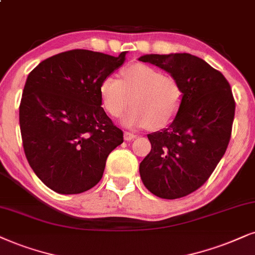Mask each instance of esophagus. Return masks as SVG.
<instances>
[{"label":"esophagus","mask_w":255,"mask_h":255,"mask_svg":"<svg viewBox=\"0 0 255 255\" xmlns=\"http://www.w3.org/2000/svg\"><path fill=\"white\" fill-rule=\"evenodd\" d=\"M124 136H125L126 141H131V140H134V138H136L137 135H135L133 133H129V131H126Z\"/></svg>","instance_id":"34e87169"}]
</instances>
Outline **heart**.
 I'll list each match as a JSON object with an SVG mask.
<instances>
[{
    "instance_id": "obj_1",
    "label": "heart",
    "mask_w": 255,
    "mask_h": 255,
    "mask_svg": "<svg viewBox=\"0 0 255 255\" xmlns=\"http://www.w3.org/2000/svg\"><path fill=\"white\" fill-rule=\"evenodd\" d=\"M122 80L107 76L100 86V96L106 112L119 118L133 108L122 122L127 127L162 128L178 114L183 100V88L175 77L143 63H135L121 73Z\"/></svg>"
}]
</instances>
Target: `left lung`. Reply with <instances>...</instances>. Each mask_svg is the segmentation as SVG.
Wrapping results in <instances>:
<instances>
[{"instance_id": "obj_1", "label": "left lung", "mask_w": 255, "mask_h": 255, "mask_svg": "<svg viewBox=\"0 0 255 255\" xmlns=\"http://www.w3.org/2000/svg\"><path fill=\"white\" fill-rule=\"evenodd\" d=\"M138 60L182 85L178 114L165 129L148 134L151 149L140 163L148 191L162 199L182 198L207 181L227 149L235 112L231 86L219 70L191 54H150Z\"/></svg>"}]
</instances>
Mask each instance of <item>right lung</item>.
Here are the masks:
<instances>
[{"label": "right lung", "mask_w": 255, "mask_h": 255, "mask_svg": "<svg viewBox=\"0 0 255 255\" xmlns=\"http://www.w3.org/2000/svg\"><path fill=\"white\" fill-rule=\"evenodd\" d=\"M118 57L86 49L60 53L29 73L20 104L25 157L47 187L60 194L93 188L124 133L101 107L100 86L122 66Z\"/></svg>", "instance_id": "1"}]
</instances>
